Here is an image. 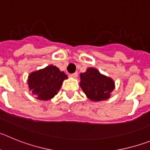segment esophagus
Returning a JSON list of instances; mask_svg holds the SVG:
<instances>
[{"mask_svg":"<svg viewBox=\"0 0 150 150\" xmlns=\"http://www.w3.org/2000/svg\"><path fill=\"white\" fill-rule=\"evenodd\" d=\"M70 76L72 78H74V79H76V78H77V76H78V74L77 73H74V74H71V75H70Z\"/></svg>","mask_w":150,"mask_h":150,"instance_id":"34e87169","label":"esophagus"}]
</instances>
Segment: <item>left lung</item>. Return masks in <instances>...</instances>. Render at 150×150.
Masks as SVG:
<instances>
[{
	"label": "left lung",
	"mask_w": 150,
	"mask_h": 150,
	"mask_svg": "<svg viewBox=\"0 0 150 150\" xmlns=\"http://www.w3.org/2000/svg\"><path fill=\"white\" fill-rule=\"evenodd\" d=\"M81 87L90 100L98 102L107 100L115 88V83L112 78L100 74L98 70L88 67L85 73L79 74Z\"/></svg>",
	"instance_id": "left-lung-1"
}]
</instances>
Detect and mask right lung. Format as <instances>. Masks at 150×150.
<instances>
[{
	"label": "right lung",
	"mask_w": 150,
	"mask_h": 150,
	"mask_svg": "<svg viewBox=\"0 0 150 150\" xmlns=\"http://www.w3.org/2000/svg\"><path fill=\"white\" fill-rule=\"evenodd\" d=\"M67 76L52 64L38 71H33L28 75V85L29 91L41 100L53 98L60 90L62 83Z\"/></svg>",
	"instance_id": "1"
}]
</instances>
